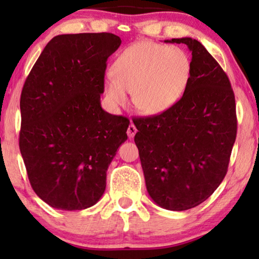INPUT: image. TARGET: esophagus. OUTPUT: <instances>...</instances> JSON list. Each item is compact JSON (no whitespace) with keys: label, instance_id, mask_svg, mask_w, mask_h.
<instances>
[{"label":"esophagus","instance_id":"obj_1","mask_svg":"<svg viewBox=\"0 0 259 259\" xmlns=\"http://www.w3.org/2000/svg\"><path fill=\"white\" fill-rule=\"evenodd\" d=\"M136 133H137V127L134 126L133 123H131L128 128H127V136H128L130 139H132V138L136 136Z\"/></svg>","mask_w":259,"mask_h":259}]
</instances>
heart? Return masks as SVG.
<instances>
[{
  "label": "heart",
  "mask_w": 259,
  "mask_h": 259,
  "mask_svg": "<svg viewBox=\"0 0 259 259\" xmlns=\"http://www.w3.org/2000/svg\"><path fill=\"white\" fill-rule=\"evenodd\" d=\"M105 80V94L113 107L133 104L144 114H160L173 107L185 93L191 77V60L175 46L141 41L127 47Z\"/></svg>",
  "instance_id": "heart-1"
}]
</instances>
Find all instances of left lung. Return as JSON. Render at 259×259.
Instances as JSON below:
<instances>
[{"instance_id":"8db88e82","label":"left lung","mask_w":259,"mask_h":259,"mask_svg":"<svg viewBox=\"0 0 259 259\" xmlns=\"http://www.w3.org/2000/svg\"><path fill=\"white\" fill-rule=\"evenodd\" d=\"M165 42L192 53L189 86L166 112L133 120L134 141L150 197L166 210L185 211L224 179L237 134L236 102L229 77L199 41Z\"/></svg>"}]
</instances>
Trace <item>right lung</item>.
Instances as JSON below:
<instances>
[{
    "mask_svg": "<svg viewBox=\"0 0 259 259\" xmlns=\"http://www.w3.org/2000/svg\"><path fill=\"white\" fill-rule=\"evenodd\" d=\"M120 45L111 33L58 35L24 82L20 151L34 192L58 210L100 200L108 166L127 140L130 120L100 101L106 61Z\"/></svg>",
    "mask_w": 259,
    "mask_h": 259,
    "instance_id": "right-lung-1",
    "label": "right lung"
}]
</instances>
